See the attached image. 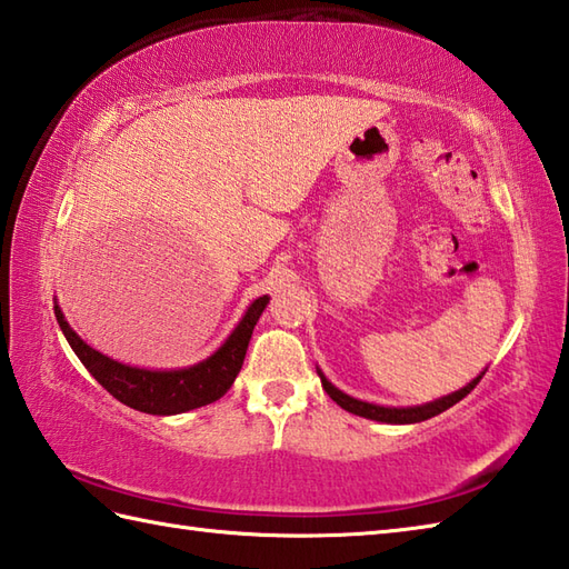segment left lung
I'll return each mask as SVG.
<instances>
[{
	"instance_id": "1",
	"label": "left lung",
	"mask_w": 569,
	"mask_h": 569,
	"mask_svg": "<svg viewBox=\"0 0 569 569\" xmlns=\"http://www.w3.org/2000/svg\"><path fill=\"white\" fill-rule=\"evenodd\" d=\"M485 371H487V369H485ZM485 371H481L477 379H471V381L465 386V389H459V391H455V393H447V396H442V398H435V401H430V403L406 406V408H393V406H379V403L359 401V398L340 391L335 383H330L328 379H325V373H322L320 369H318V377H320V381H322V389L328 391V396L332 398V401H335L337 406H342L345 410H349V413L361 416V418H369V420H379V422H391V426H410V422H422V420H428V418H432V416H440L442 410L452 408L455 403L462 401V398L479 383V379L485 377Z\"/></svg>"
}]
</instances>
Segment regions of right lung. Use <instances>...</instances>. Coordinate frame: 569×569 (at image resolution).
I'll use <instances>...</instances> for the list:
<instances>
[{"instance_id": "add662e5", "label": "right lung", "mask_w": 569, "mask_h": 569, "mask_svg": "<svg viewBox=\"0 0 569 569\" xmlns=\"http://www.w3.org/2000/svg\"><path fill=\"white\" fill-rule=\"evenodd\" d=\"M269 306V296H261L247 308L244 316L237 322V328L229 332L227 340L214 349V352L183 369H143L122 365L112 357H107L88 342H82L78 332L70 328L63 310L53 303L56 320L63 330L68 345L78 359L84 365L94 379H98L117 401L124 406L141 410L151 416H178L186 410L214 403L222 398L229 386L234 383L237 373L244 365L247 347L251 332L257 328L263 308Z\"/></svg>"}]
</instances>
